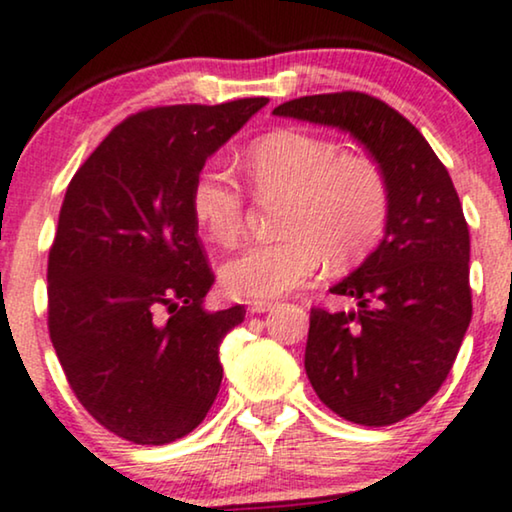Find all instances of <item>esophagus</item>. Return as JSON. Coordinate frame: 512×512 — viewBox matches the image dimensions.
Returning <instances> with one entry per match:
<instances>
[{"mask_svg":"<svg viewBox=\"0 0 512 512\" xmlns=\"http://www.w3.org/2000/svg\"><path fill=\"white\" fill-rule=\"evenodd\" d=\"M274 302H269V299H255V302H250L248 304V311L250 313H267V311H271L274 309Z\"/></svg>","mask_w":512,"mask_h":512,"instance_id":"obj_1","label":"esophagus"}]
</instances>
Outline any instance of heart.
Listing matches in <instances>:
<instances>
[{"label": "heart", "instance_id": "b5f03b06", "mask_svg": "<svg viewBox=\"0 0 512 512\" xmlns=\"http://www.w3.org/2000/svg\"><path fill=\"white\" fill-rule=\"evenodd\" d=\"M257 194L285 196L283 238L257 243L222 264L220 283L238 299L278 297L299 288L323 264H351L384 234L391 194L381 168L363 154L302 131H278L248 154ZM192 213L210 241L234 245L243 234L245 196L236 175L208 163L192 187Z\"/></svg>", "mask_w": 512, "mask_h": 512}]
</instances>
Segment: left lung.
<instances>
[{"instance_id":"1","label":"left lung","mask_w":512,"mask_h":512,"mask_svg":"<svg viewBox=\"0 0 512 512\" xmlns=\"http://www.w3.org/2000/svg\"><path fill=\"white\" fill-rule=\"evenodd\" d=\"M274 114L351 133L388 182L384 238L330 288L358 306L311 309L304 367L313 391L339 417L395 424L438 393L473 316L459 194L424 135L384 100L358 91L304 95Z\"/></svg>"}]
</instances>
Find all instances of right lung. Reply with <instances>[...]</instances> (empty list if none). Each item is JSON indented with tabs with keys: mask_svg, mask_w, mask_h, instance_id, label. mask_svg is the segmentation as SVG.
Returning a JSON list of instances; mask_svg holds the SVG:
<instances>
[{
	"mask_svg": "<svg viewBox=\"0 0 512 512\" xmlns=\"http://www.w3.org/2000/svg\"><path fill=\"white\" fill-rule=\"evenodd\" d=\"M267 98L133 114L65 192L49 252V335L86 412L135 445L206 419L220 344L241 304L203 309L215 283L192 213L196 175Z\"/></svg>",
	"mask_w": 512,
	"mask_h": 512,
	"instance_id": "obj_1",
	"label": "right lung"
}]
</instances>
